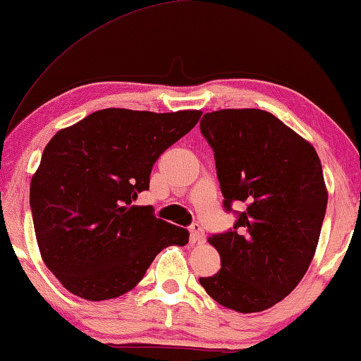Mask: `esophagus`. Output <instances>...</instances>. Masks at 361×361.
<instances>
[{
  "label": "esophagus",
  "instance_id": "1",
  "mask_svg": "<svg viewBox=\"0 0 361 361\" xmlns=\"http://www.w3.org/2000/svg\"><path fill=\"white\" fill-rule=\"evenodd\" d=\"M190 240L194 241V243H202V241H205V231L202 228V225H190Z\"/></svg>",
  "mask_w": 361,
  "mask_h": 361
}]
</instances>
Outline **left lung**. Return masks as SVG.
Wrapping results in <instances>:
<instances>
[{"label":"left lung","mask_w":361,"mask_h":361,"mask_svg":"<svg viewBox=\"0 0 361 361\" xmlns=\"http://www.w3.org/2000/svg\"><path fill=\"white\" fill-rule=\"evenodd\" d=\"M200 133L236 220L212 235L221 268L199 281L224 307L261 312L293 293L314 258L327 209L322 164L310 142L256 108L205 113Z\"/></svg>","instance_id":"8db88e82"}]
</instances>
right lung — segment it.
I'll list each match as a JSON object with an SVG mask.
<instances>
[{
  "instance_id": "add662e5",
  "label": "right lung",
  "mask_w": 361,
  "mask_h": 361,
  "mask_svg": "<svg viewBox=\"0 0 361 361\" xmlns=\"http://www.w3.org/2000/svg\"><path fill=\"white\" fill-rule=\"evenodd\" d=\"M200 116L106 108L49 141L29 204L44 263L63 288L87 300L115 299L166 246L189 243L185 228L133 202L149 189L157 157Z\"/></svg>"
}]
</instances>
